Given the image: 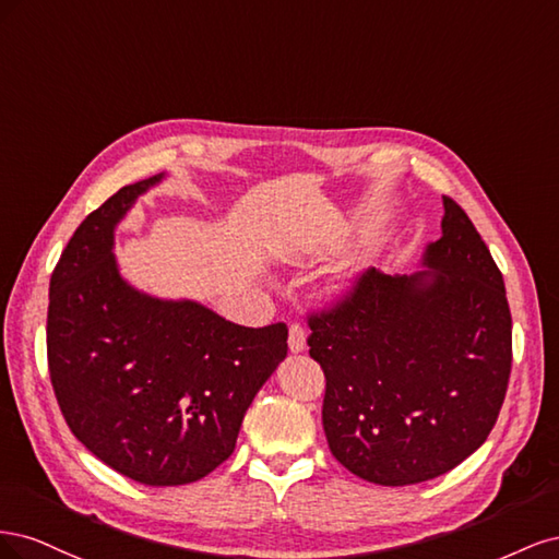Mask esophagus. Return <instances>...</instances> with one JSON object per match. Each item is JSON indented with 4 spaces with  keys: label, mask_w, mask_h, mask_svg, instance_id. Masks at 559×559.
<instances>
[{
    "label": "esophagus",
    "mask_w": 559,
    "mask_h": 559,
    "mask_svg": "<svg viewBox=\"0 0 559 559\" xmlns=\"http://www.w3.org/2000/svg\"><path fill=\"white\" fill-rule=\"evenodd\" d=\"M306 347H308L306 329H302L300 324H292V329H289V349L294 354H298V352H306Z\"/></svg>",
    "instance_id": "esophagus-1"
}]
</instances>
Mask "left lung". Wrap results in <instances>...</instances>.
<instances>
[{
    "mask_svg": "<svg viewBox=\"0 0 559 559\" xmlns=\"http://www.w3.org/2000/svg\"><path fill=\"white\" fill-rule=\"evenodd\" d=\"M443 207L425 267H370L343 302L310 317L329 448L376 485L425 483L462 464L487 441L509 386L503 277L466 212L445 195Z\"/></svg>",
    "mask_w": 559,
    "mask_h": 559,
    "instance_id": "left-lung-1",
    "label": "left lung"
}]
</instances>
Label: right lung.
Segmentation results:
<instances>
[{
    "instance_id": "right-lung-1",
    "label": "right lung",
    "mask_w": 559,
    "mask_h": 559,
    "mask_svg": "<svg viewBox=\"0 0 559 559\" xmlns=\"http://www.w3.org/2000/svg\"><path fill=\"white\" fill-rule=\"evenodd\" d=\"M163 179L123 186L83 218L50 275L46 326L67 427L97 460L151 487L195 483L224 464L289 349L286 324L240 326L121 277L114 230Z\"/></svg>"
}]
</instances>
